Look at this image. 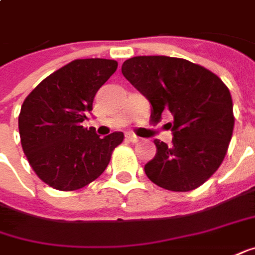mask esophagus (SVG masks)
<instances>
[{"label":"esophagus","mask_w":255,"mask_h":255,"mask_svg":"<svg viewBox=\"0 0 255 255\" xmlns=\"http://www.w3.org/2000/svg\"><path fill=\"white\" fill-rule=\"evenodd\" d=\"M126 136H127V139L129 141V142H134V144L139 141V136H136L135 134H132V132H128Z\"/></svg>","instance_id":"34e87169"}]
</instances>
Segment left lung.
<instances>
[{
    "instance_id": "obj_1",
    "label": "left lung",
    "mask_w": 255,
    "mask_h": 255,
    "mask_svg": "<svg viewBox=\"0 0 255 255\" xmlns=\"http://www.w3.org/2000/svg\"><path fill=\"white\" fill-rule=\"evenodd\" d=\"M121 72L149 100L152 123H159L163 113L173 117L168 124L172 145L155 139L156 155L144 168L148 179L172 192L203 185L223 162L233 135L227 86L206 67L179 57H131Z\"/></svg>"
}]
</instances>
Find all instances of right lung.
<instances>
[{"label": "right lung", "instance_id": "right-lung-1", "mask_svg": "<svg viewBox=\"0 0 255 255\" xmlns=\"http://www.w3.org/2000/svg\"><path fill=\"white\" fill-rule=\"evenodd\" d=\"M110 59H76L43 79L18 117L21 144L33 172L50 188H84L106 171L123 132L100 138L84 128L97 90L117 70Z\"/></svg>", "mask_w": 255, "mask_h": 255}]
</instances>
